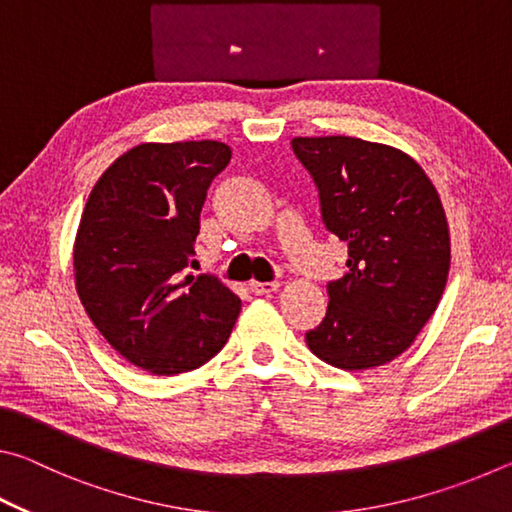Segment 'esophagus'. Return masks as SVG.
Instances as JSON below:
<instances>
[{
  "label": "esophagus",
  "instance_id": "obj_1",
  "mask_svg": "<svg viewBox=\"0 0 512 512\" xmlns=\"http://www.w3.org/2000/svg\"><path fill=\"white\" fill-rule=\"evenodd\" d=\"M250 291L255 293V296H266V293H273L280 289V282H257V280H250Z\"/></svg>",
  "mask_w": 512,
  "mask_h": 512
}]
</instances>
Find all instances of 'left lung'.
I'll return each instance as SVG.
<instances>
[{"label":"left lung","instance_id":"obj_1","mask_svg":"<svg viewBox=\"0 0 512 512\" xmlns=\"http://www.w3.org/2000/svg\"><path fill=\"white\" fill-rule=\"evenodd\" d=\"M318 187L325 228L348 244L327 314L305 334L341 370L384 366L411 348L443 298L452 248L436 187L411 155L359 137H293Z\"/></svg>","mask_w":512,"mask_h":512}]
</instances>
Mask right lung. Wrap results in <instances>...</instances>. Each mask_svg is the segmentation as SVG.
<instances>
[{
	"label": "right lung",
	"instance_id": "add662e5",
	"mask_svg": "<svg viewBox=\"0 0 512 512\" xmlns=\"http://www.w3.org/2000/svg\"><path fill=\"white\" fill-rule=\"evenodd\" d=\"M228 144L146 142L92 187L74 241L85 314L112 350L149 375H180L221 352L241 300L210 275H187L207 187Z\"/></svg>",
	"mask_w": 512,
	"mask_h": 512
}]
</instances>
